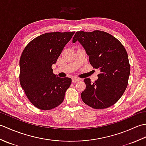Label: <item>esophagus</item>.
<instances>
[{
  "label": "esophagus",
  "mask_w": 146,
  "mask_h": 146,
  "mask_svg": "<svg viewBox=\"0 0 146 146\" xmlns=\"http://www.w3.org/2000/svg\"><path fill=\"white\" fill-rule=\"evenodd\" d=\"M79 81H80V78H76V77H75V78H72V82H73V83H75V82H79Z\"/></svg>",
  "instance_id": "obj_1"
}]
</instances>
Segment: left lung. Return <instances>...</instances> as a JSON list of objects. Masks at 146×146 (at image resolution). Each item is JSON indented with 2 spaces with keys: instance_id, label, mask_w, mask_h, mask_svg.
<instances>
[{
  "instance_id": "left-lung-1",
  "label": "left lung",
  "mask_w": 146,
  "mask_h": 146,
  "mask_svg": "<svg viewBox=\"0 0 146 146\" xmlns=\"http://www.w3.org/2000/svg\"><path fill=\"white\" fill-rule=\"evenodd\" d=\"M78 41L88 56L90 63L100 70L94 83L85 78L83 102L96 109L108 108L122 97L128 85L130 68L127 52L119 40L101 31H78L73 42Z\"/></svg>"
}]
</instances>
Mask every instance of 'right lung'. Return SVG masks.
<instances>
[{
	"label": "right lung",
	"mask_w": 146,
	"mask_h": 146,
	"mask_svg": "<svg viewBox=\"0 0 146 146\" xmlns=\"http://www.w3.org/2000/svg\"><path fill=\"white\" fill-rule=\"evenodd\" d=\"M75 32L45 33L26 46L19 61V80L27 98L39 109L51 110L60 105L71 79L52 73V65Z\"/></svg>",
	"instance_id": "1"
}]
</instances>
